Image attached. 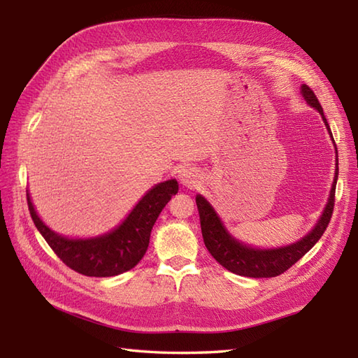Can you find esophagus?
Listing matches in <instances>:
<instances>
[{"label": "esophagus", "mask_w": 358, "mask_h": 358, "mask_svg": "<svg viewBox=\"0 0 358 358\" xmlns=\"http://www.w3.org/2000/svg\"><path fill=\"white\" fill-rule=\"evenodd\" d=\"M200 180H201L200 173H199V171H195L194 167H186V169L180 172V183L185 187L192 189L195 186H199Z\"/></svg>", "instance_id": "obj_1"}]
</instances>
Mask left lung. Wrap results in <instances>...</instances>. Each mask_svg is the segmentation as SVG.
<instances>
[{"instance_id":"obj_1","label":"left lung","mask_w":358,"mask_h":358,"mask_svg":"<svg viewBox=\"0 0 358 358\" xmlns=\"http://www.w3.org/2000/svg\"><path fill=\"white\" fill-rule=\"evenodd\" d=\"M301 95L305 96V100L315 108L324 121L326 127L331 134V129L326 120L323 108L320 101L317 100L314 90L309 86H301ZM332 136V134H331ZM334 140V138H332ZM338 178V158H337V169L336 177H334V185L331 189L329 201L326 204V209L320 218V222L313 229V232L308 234L305 238L294 243L291 246L278 248V249H252L246 245H241L240 241L234 240L229 234L226 232L223 223L220 222L215 210L212 209L210 204L203 199L201 195H196V208H199L200 214V223H201V234L204 245H206L210 255L215 260L237 275L243 277H254V278H269L277 277L280 273L286 272L292 264H295L300 258L309 252L315 243L322 238L326 227H328L334 204H336V185Z\"/></svg>"}]
</instances>
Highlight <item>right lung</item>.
I'll return each instance as SVG.
<instances>
[{"instance_id": "1", "label": "right lung", "mask_w": 358, "mask_h": 358, "mask_svg": "<svg viewBox=\"0 0 358 358\" xmlns=\"http://www.w3.org/2000/svg\"><path fill=\"white\" fill-rule=\"evenodd\" d=\"M177 192L178 183L175 180L157 185L115 231L90 240H69L50 231L36 215L29 194L27 206L36 229L67 268L87 277H113L138 264L148 250L152 226Z\"/></svg>"}]
</instances>
